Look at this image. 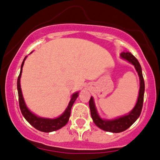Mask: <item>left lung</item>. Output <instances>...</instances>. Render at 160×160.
Returning a JSON list of instances; mask_svg holds the SVG:
<instances>
[{"label":"left lung","instance_id":"left-lung-1","mask_svg":"<svg viewBox=\"0 0 160 160\" xmlns=\"http://www.w3.org/2000/svg\"><path fill=\"white\" fill-rule=\"evenodd\" d=\"M120 57L123 59L129 62L134 66L138 74L139 80H140L138 97L137 102L133 109L128 114L120 116V117H117L116 119H102L98 112L93 97H91V99L89 101L91 118H92L94 123L100 129L112 133H119L126 131L137 120L142 112V106H143L144 93H145V81H144L143 75H142V67H141L140 63L138 62L137 58L129 52H121Z\"/></svg>","mask_w":160,"mask_h":160}]
</instances>
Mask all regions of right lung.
I'll return each instance as SVG.
<instances>
[{
	"instance_id": "1",
	"label": "right lung",
	"mask_w": 160,
	"mask_h": 160,
	"mask_svg": "<svg viewBox=\"0 0 160 160\" xmlns=\"http://www.w3.org/2000/svg\"><path fill=\"white\" fill-rule=\"evenodd\" d=\"M32 53V52H31ZM26 56L23 59L22 63L21 66V70H20L19 76L18 77V80H17V89H18V102H19V107L21 112L22 116H24L25 119L27 120L29 123H30L34 128L42 132H52V131H55L57 130L61 129L62 127H64L66 123H68L70 116L71 113V108H72V105L75 102L76 99L79 96V92H75L72 94L71 96V99L69 102L67 108H66L63 113L60 115L58 117L54 118V119H50V118H44L41 117V116H37L34 114L33 112L30 111L26 106V102H25L24 98H23L22 93L21 85H20V79H21L22 72V67L24 65V62L26 58Z\"/></svg>"
}]
</instances>
